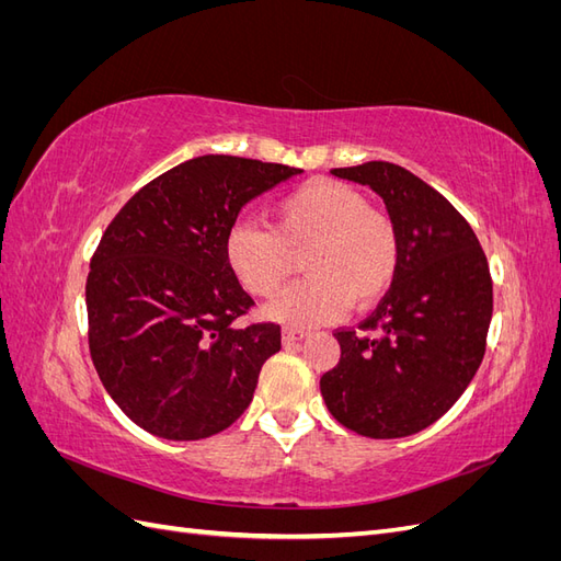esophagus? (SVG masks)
Returning a JSON list of instances; mask_svg holds the SVG:
<instances>
[{"instance_id":"esophagus-1","label":"esophagus","mask_w":561,"mask_h":561,"mask_svg":"<svg viewBox=\"0 0 561 561\" xmlns=\"http://www.w3.org/2000/svg\"><path fill=\"white\" fill-rule=\"evenodd\" d=\"M307 336H309V330L304 328H283V344H295Z\"/></svg>"}]
</instances>
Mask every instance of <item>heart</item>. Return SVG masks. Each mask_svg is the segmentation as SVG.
<instances>
[{
    "label": "heart",
    "instance_id": "b5f03b06",
    "mask_svg": "<svg viewBox=\"0 0 561 561\" xmlns=\"http://www.w3.org/2000/svg\"><path fill=\"white\" fill-rule=\"evenodd\" d=\"M274 227L233 225L225 257L245 290L274 297L304 254L307 278L266 307V316L293 325H313L342 316L348 304L365 311L393 285L400 266V233L386 213L369 208L353 186L316 178L274 208Z\"/></svg>",
    "mask_w": 561,
    "mask_h": 561
}]
</instances>
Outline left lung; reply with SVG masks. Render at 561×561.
Instances as JSON below:
<instances>
[{"label": "left lung", "instance_id": "1", "mask_svg": "<svg viewBox=\"0 0 561 561\" xmlns=\"http://www.w3.org/2000/svg\"><path fill=\"white\" fill-rule=\"evenodd\" d=\"M332 175L377 192L400 233L398 276L358 328L334 332L342 358L320 379L332 416L353 433H419L478 371L494 311L486 254L466 217L402 165L367 161Z\"/></svg>", "mask_w": 561, "mask_h": 561}]
</instances>
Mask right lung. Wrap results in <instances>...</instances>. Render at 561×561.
I'll list each match as a JSON object with an SVG mask.
<instances>
[{"instance_id":"obj_1","label":"right lung","mask_w":561,"mask_h":561,"mask_svg":"<svg viewBox=\"0 0 561 561\" xmlns=\"http://www.w3.org/2000/svg\"><path fill=\"white\" fill-rule=\"evenodd\" d=\"M299 173L196 157L135 192L105 229L87 280L89 348L112 400L147 433L210 437L248 410L280 325H233L254 299L225 241L250 198Z\"/></svg>"}]
</instances>
